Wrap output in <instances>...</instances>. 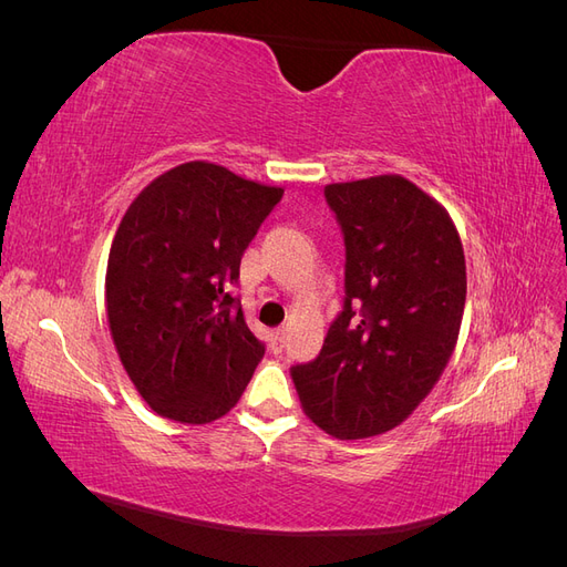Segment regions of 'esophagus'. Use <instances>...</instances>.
<instances>
[{
    "instance_id": "esophagus-1",
    "label": "esophagus",
    "mask_w": 567,
    "mask_h": 567,
    "mask_svg": "<svg viewBox=\"0 0 567 567\" xmlns=\"http://www.w3.org/2000/svg\"><path fill=\"white\" fill-rule=\"evenodd\" d=\"M284 346H286V331H284V329H277V331H271V340H269V348L274 350V354H277V352H281V350H284Z\"/></svg>"
}]
</instances>
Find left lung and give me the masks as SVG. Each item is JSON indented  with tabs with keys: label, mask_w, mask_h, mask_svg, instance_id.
Instances as JSON below:
<instances>
[{
	"label": "left lung",
	"mask_w": 567,
	"mask_h": 567,
	"mask_svg": "<svg viewBox=\"0 0 567 567\" xmlns=\"http://www.w3.org/2000/svg\"><path fill=\"white\" fill-rule=\"evenodd\" d=\"M346 236V305L319 357L290 369L323 433L364 440L406 421L450 364L466 257L450 213L402 175L323 186Z\"/></svg>",
	"instance_id": "obj_1"
}]
</instances>
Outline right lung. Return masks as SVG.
Returning a JSON list of instances; mask_svg holds the SVG:
<instances>
[{
  "instance_id": "add662e5",
  "label": "right lung",
  "mask_w": 567,
  "mask_h": 567,
  "mask_svg": "<svg viewBox=\"0 0 567 567\" xmlns=\"http://www.w3.org/2000/svg\"><path fill=\"white\" fill-rule=\"evenodd\" d=\"M281 196V186L192 161L144 186L120 219L106 267L109 329L158 416L203 425L241 400L265 346L231 284Z\"/></svg>"
}]
</instances>
